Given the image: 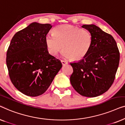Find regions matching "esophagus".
I'll list each match as a JSON object with an SVG mask.
<instances>
[{
    "instance_id": "34e87169",
    "label": "esophagus",
    "mask_w": 125,
    "mask_h": 125,
    "mask_svg": "<svg viewBox=\"0 0 125 125\" xmlns=\"http://www.w3.org/2000/svg\"><path fill=\"white\" fill-rule=\"evenodd\" d=\"M61 62L62 63V64L63 65H65L68 64V62L65 60H61Z\"/></svg>"
}]
</instances>
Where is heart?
Returning <instances> with one entry per match:
<instances>
[{"label":"heart","instance_id":"1","mask_svg":"<svg viewBox=\"0 0 125 125\" xmlns=\"http://www.w3.org/2000/svg\"><path fill=\"white\" fill-rule=\"evenodd\" d=\"M48 52L56 56L61 50L63 57L74 61L83 59L89 52L92 43L91 33L88 30L69 24L61 25L53 30V35L46 36Z\"/></svg>","mask_w":125,"mask_h":125}]
</instances>
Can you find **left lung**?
<instances>
[{
  "label": "left lung",
  "mask_w": 125,
  "mask_h": 125,
  "mask_svg": "<svg viewBox=\"0 0 125 125\" xmlns=\"http://www.w3.org/2000/svg\"><path fill=\"white\" fill-rule=\"evenodd\" d=\"M82 27L91 33L92 46L84 58L70 63L73 69L70 81L80 94L95 97L105 93L112 86L120 55L112 35L94 24H85Z\"/></svg>",
  "instance_id": "left-lung-1"
}]
</instances>
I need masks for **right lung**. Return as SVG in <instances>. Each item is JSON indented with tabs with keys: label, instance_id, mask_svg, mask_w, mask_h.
Masks as SVG:
<instances>
[{
	"label": "right lung",
	"instance_id": "obj_1",
	"mask_svg": "<svg viewBox=\"0 0 125 125\" xmlns=\"http://www.w3.org/2000/svg\"><path fill=\"white\" fill-rule=\"evenodd\" d=\"M50 24L33 22L15 34L7 52L10 78L18 90L30 97L42 95L62 68L49 53L45 39Z\"/></svg>",
	"mask_w": 125,
	"mask_h": 125
}]
</instances>
